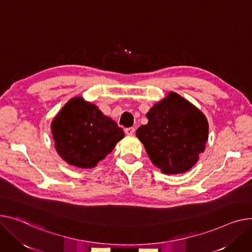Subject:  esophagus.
Returning <instances> with one entry per match:
<instances>
[{"mask_svg": "<svg viewBox=\"0 0 252 252\" xmlns=\"http://www.w3.org/2000/svg\"><path fill=\"white\" fill-rule=\"evenodd\" d=\"M125 132L126 133L127 136H131V135H133V133H135V127H132V126L126 127V128L125 129Z\"/></svg>", "mask_w": 252, "mask_h": 252, "instance_id": "34e87169", "label": "esophagus"}]
</instances>
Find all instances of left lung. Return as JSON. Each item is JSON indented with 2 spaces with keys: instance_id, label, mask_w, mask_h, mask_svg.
Masks as SVG:
<instances>
[{
  "instance_id": "obj_1",
  "label": "left lung",
  "mask_w": 252,
  "mask_h": 252,
  "mask_svg": "<svg viewBox=\"0 0 252 252\" xmlns=\"http://www.w3.org/2000/svg\"><path fill=\"white\" fill-rule=\"evenodd\" d=\"M148 124L137 129L152 163L166 174L189 170L209 138L206 116L188 100L169 93L147 113Z\"/></svg>"
}]
</instances>
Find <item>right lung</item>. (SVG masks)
Wrapping results in <instances>:
<instances>
[{"instance_id": "1", "label": "right lung", "mask_w": 252, "mask_h": 252, "mask_svg": "<svg viewBox=\"0 0 252 252\" xmlns=\"http://www.w3.org/2000/svg\"><path fill=\"white\" fill-rule=\"evenodd\" d=\"M52 132L59 155L80 168L95 167L125 137L115 122L81 97L63 107L52 124Z\"/></svg>"}]
</instances>
